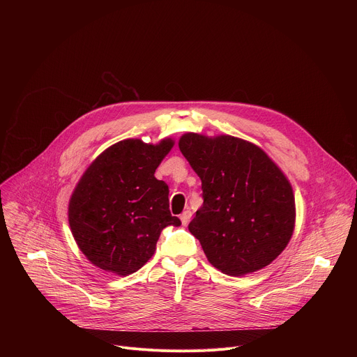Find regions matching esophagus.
<instances>
[{"instance_id":"obj_1","label":"esophagus","mask_w":357,"mask_h":357,"mask_svg":"<svg viewBox=\"0 0 357 357\" xmlns=\"http://www.w3.org/2000/svg\"><path fill=\"white\" fill-rule=\"evenodd\" d=\"M190 218H192V212H190L189 209L183 211L182 215H181V222H182V225L186 226V225L190 222Z\"/></svg>"}]
</instances>
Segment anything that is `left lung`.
<instances>
[{"instance_id": "1", "label": "left lung", "mask_w": 357, "mask_h": 357, "mask_svg": "<svg viewBox=\"0 0 357 357\" xmlns=\"http://www.w3.org/2000/svg\"><path fill=\"white\" fill-rule=\"evenodd\" d=\"M178 145L202 181L203 205L188 229L209 263L231 277L271 264L295 227L284 172L260 146L237 137L186 132Z\"/></svg>"}]
</instances>
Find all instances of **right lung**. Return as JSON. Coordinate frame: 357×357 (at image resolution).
<instances>
[{
    "instance_id": "right-lung-1",
    "label": "right lung",
    "mask_w": 357,
    "mask_h": 357,
    "mask_svg": "<svg viewBox=\"0 0 357 357\" xmlns=\"http://www.w3.org/2000/svg\"><path fill=\"white\" fill-rule=\"evenodd\" d=\"M172 138L145 144L128 138L113 144L79 179L68 209L72 234L96 267L126 277L157 250L167 226H181L169 212V189L155 169L174 146Z\"/></svg>"
}]
</instances>
